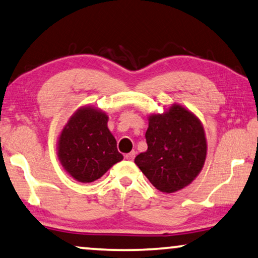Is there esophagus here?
I'll use <instances>...</instances> for the list:
<instances>
[{"label":"esophagus","mask_w":258,"mask_h":258,"mask_svg":"<svg viewBox=\"0 0 258 258\" xmlns=\"http://www.w3.org/2000/svg\"><path fill=\"white\" fill-rule=\"evenodd\" d=\"M136 152H131V153H127V154H126L125 155V158L126 159H127V160H130V161H133L134 160V158H136Z\"/></svg>","instance_id":"1"}]
</instances>
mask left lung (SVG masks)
Returning <instances> with one entry per match:
<instances>
[{
	"label": "left lung",
	"instance_id": "obj_1",
	"mask_svg": "<svg viewBox=\"0 0 258 258\" xmlns=\"http://www.w3.org/2000/svg\"><path fill=\"white\" fill-rule=\"evenodd\" d=\"M147 151L134 159L150 182L164 193L188 186L201 172L207 154L205 131L195 115L180 105L148 119Z\"/></svg>",
	"mask_w": 258,
	"mask_h": 258
}]
</instances>
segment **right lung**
Masks as SVG:
<instances>
[{"mask_svg": "<svg viewBox=\"0 0 258 258\" xmlns=\"http://www.w3.org/2000/svg\"><path fill=\"white\" fill-rule=\"evenodd\" d=\"M108 117L97 108H79L65 125L58 141V158L79 182H92L122 160L117 141L107 128Z\"/></svg>", "mask_w": 258, "mask_h": 258, "instance_id": "add662e5", "label": "right lung"}]
</instances>
